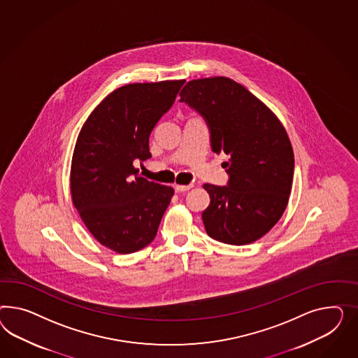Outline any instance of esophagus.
<instances>
[{
    "label": "esophagus",
    "mask_w": 358,
    "mask_h": 358,
    "mask_svg": "<svg viewBox=\"0 0 358 358\" xmlns=\"http://www.w3.org/2000/svg\"><path fill=\"white\" fill-rule=\"evenodd\" d=\"M192 187H193V185H176V186H174V190H176L177 193H182V192L190 190Z\"/></svg>",
    "instance_id": "esophagus-1"
}]
</instances>
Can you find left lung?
<instances>
[{"label":"left lung","mask_w":358,"mask_h":358,"mask_svg":"<svg viewBox=\"0 0 358 358\" xmlns=\"http://www.w3.org/2000/svg\"><path fill=\"white\" fill-rule=\"evenodd\" d=\"M180 97L206 120L213 152L231 157L228 186L203 185L211 198L206 232L229 245L259 240L280 220L292 190L294 156L280 120L229 78L194 79Z\"/></svg>","instance_id":"left-lung-1"}]
</instances>
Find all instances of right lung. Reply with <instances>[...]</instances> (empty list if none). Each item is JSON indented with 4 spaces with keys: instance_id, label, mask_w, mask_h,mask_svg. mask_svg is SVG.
<instances>
[{
    "instance_id": "1",
    "label": "right lung",
    "mask_w": 358,
    "mask_h": 358,
    "mask_svg": "<svg viewBox=\"0 0 358 358\" xmlns=\"http://www.w3.org/2000/svg\"><path fill=\"white\" fill-rule=\"evenodd\" d=\"M181 80L117 88L91 112L78 136L70 193L85 225L101 245L130 254L154 241L174 190L138 174L151 157L150 134L173 106Z\"/></svg>"
}]
</instances>
